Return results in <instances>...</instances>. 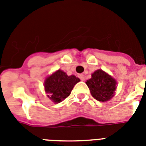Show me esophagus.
Listing matches in <instances>:
<instances>
[{
    "mask_svg": "<svg viewBox=\"0 0 146 146\" xmlns=\"http://www.w3.org/2000/svg\"><path fill=\"white\" fill-rule=\"evenodd\" d=\"M79 78H80V80H82V81L84 80V76L82 75V74H80V75H79Z\"/></svg>",
    "mask_w": 146,
    "mask_h": 146,
    "instance_id": "esophagus-1",
    "label": "esophagus"
}]
</instances>
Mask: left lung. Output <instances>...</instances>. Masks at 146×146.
<instances>
[{"instance_id":"obj_1","label":"left lung","mask_w":146,"mask_h":146,"mask_svg":"<svg viewBox=\"0 0 146 146\" xmlns=\"http://www.w3.org/2000/svg\"><path fill=\"white\" fill-rule=\"evenodd\" d=\"M91 95L99 102H108L113 97L117 89V81L108 73L98 70L92 74V78L86 82Z\"/></svg>"}]
</instances>
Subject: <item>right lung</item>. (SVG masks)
<instances>
[{
  "label": "right lung",
  "mask_w": 146,
  "mask_h": 146,
  "mask_svg": "<svg viewBox=\"0 0 146 146\" xmlns=\"http://www.w3.org/2000/svg\"><path fill=\"white\" fill-rule=\"evenodd\" d=\"M80 80L74 75L68 76L58 70L44 80V91L47 96L54 103H60L71 93L72 89Z\"/></svg>",
  "instance_id": "obj_1"
}]
</instances>
